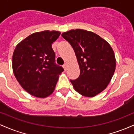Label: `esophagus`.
<instances>
[{"label": "esophagus", "instance_id": "1", "mask_svg": "<svg viewBox=\"0 0 134 134\" xmlns=\"http://www.w3.org/2000/svg\"><path fill=\"white\" fill-rule=\"evenodd\" d=\"M63 67H64V70H67V64H64V65H63Z\"/></svg>", "mask_w": 134, "mask_h": 134}]
</instances>
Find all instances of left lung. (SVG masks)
<instances>
[{"label":"left lung","instance_id":"obj_1","mask_svg":"<svg viewBox=\"0 0 134 134\" xmlns=\"http://www.w3.org/2000/svg\"><path fill=\"white\" fill-rule=\"evenodd\" d=\"M62 36L73 48L79 65V77L70 80L75 90L86 97L100 93L110 83L116 67L111 46L96 34L81 29L64 32Z\"/></svg>","mask_w":134,"mask_h":134}]
</instances>
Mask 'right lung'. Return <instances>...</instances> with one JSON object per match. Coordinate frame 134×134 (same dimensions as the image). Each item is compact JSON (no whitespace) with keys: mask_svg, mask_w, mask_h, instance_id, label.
Wrapping results in <instances>:
<instances>
[{"mask_svg":"<svg viewBox=\"0 0 134 134\" xmlns=\"http://www.w3.org/2000/svg\"><path fill=\"white\" fill-rule=\"evenodd\" d=\"M60 35L43 31L30 35L16 46L13 69L20 85L30 94L43 98L54 91L58 76L64 71L55 63L52 43Z\"/></svg>","mask_w":134,"mask_h":134,"instance_id":"1","label":"right lung"}]
</instances>
